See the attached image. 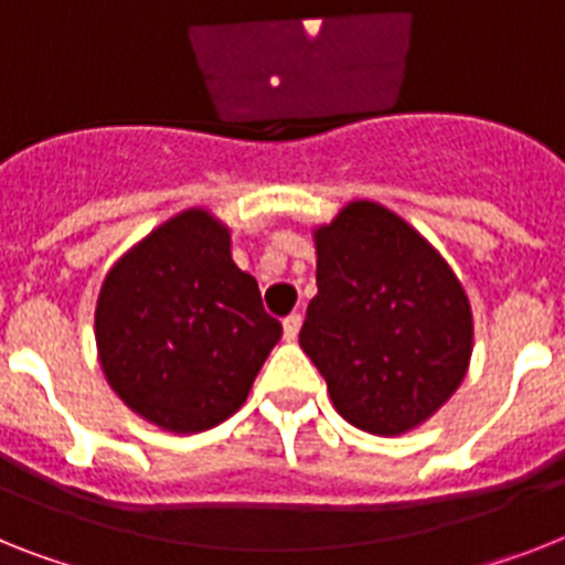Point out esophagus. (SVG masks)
Instances as JSON below:
<instances>
[{"label":"esophagus","mask_w":565,"mask_h":565,"mask_svg":"<svg viewBox=\"0 0 565 565\" xmlns=\"http://www.w3.org/2000/svg\"><path fill=\"white\" fill-rule=\"evenodd\" d=\"M281 324H284V339L296 341L298 330H301V316H298V312H290V316H287Z\"/></svg>","instance_id":"34e87169"}]
</instances>
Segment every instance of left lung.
<instances>
[{"instance_id":"1","label":"left lung","mask_w":565,"mask_h":565,"mask_svg":"<svg viewBox=\"0 0 565 565\" xmlns=\"http://www.w3.org/2000/svg\"><path fill=\"white\" fill-rule=\"evenodd\" d=\"M319 296L298 341L350 425L399 436L466 379L471 305L457 275L399 215L348 203L316 230Z\"/></svg>"}]
</instances>
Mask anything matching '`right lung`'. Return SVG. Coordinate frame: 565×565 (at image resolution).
I'll return each instance as SVG.
<instances>
[{"mask_svg":"<svg viewBox=\"0 0 565 565\" xmlns=\"http://www.w3.org/2000/svg\"><path fill=\"white\" fill-rule=\"evenodd\" d=\"M103 373L126 405L174 434L230 419L281 339L230 230L186 210L108 269L94 312Z\"/></svg>","mask_w":565,"mask_h":565,"instance_id":"1","label":"right lung"}]
</instances>
